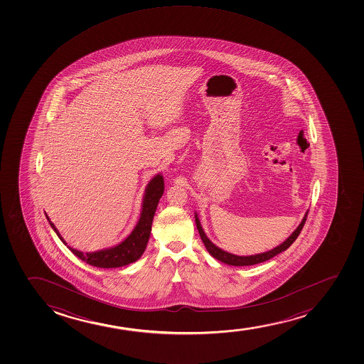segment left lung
Listing matches in <instances>:
<instances>
[{"label":"left lung","mask_w":364,"mask_h":364,"mask_svg":"<svg viewBox=\"0 0 364 364\" xmlns=\"http://www.w3.org/2000/svg\"><path fill=\"white\" fill-rule=\"evenodd\" d=\"M307 213H309V211H306L305 216L302 218V221H301L299 227H297L296 230H294L293 234L285 242H282L280 245L274 247V249H272V250L266 251V252H262V254H257V255L250 256L233 255V254H230V252H227V251L222 250L220 247H216L206 237V234H205L204 230L201 228L200 221L198 218L197 213H196V223H197L198 232L200 234L201 240L204 242L206 250L209 251L210 255L218 259V261H221L223 264H230V266H251V264L264 262V261H267V259H272V257H274V256L278 255L280 252L287 250L296 240L299 234H300L301 230L304 228V225H305L306 220H307Z\"/></svg>","instance_id":"1"}]
</instances>
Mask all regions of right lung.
<instances>
[{"instance_id": "add662e5", "label": "right lung", "mask_w": 364, "mask_h": 364, "mask_svg": "<svg viewBox=\"0 0 364 364\" xmlns=\"http://www.w3.org/2000/svg\"><path fill=\"white\" fill-rule=\"evenodd\" d=\"M163 193L164 177L159 173L153 177L151 182L146 186L144 198H143L142 213H141V218L138 220L137 225L131 232L130 235L124 242L117 244V247L95 251V252H86V254L70 247H68V249L79 259L85 261L86 264L96 266V267H122V266H126V264H130L134 261H137L146 250L148 239L151 235V222L154 218L155 210H156V206H158ZM47 220L50 222V227L58 235L59 239L67 245V242L60 237L55 225L50 221V218H47Z\"/></svg>"}]
</instances>
